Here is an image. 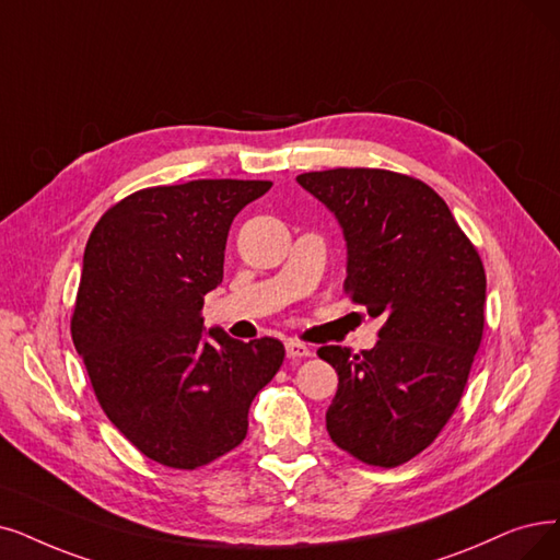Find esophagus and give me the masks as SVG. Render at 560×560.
Here are the masks:
<instances>
[{
    "label": "esophagus",
    "mask_w": 560,
    "mask_h": 560,
    "mask_svg": "<svg viewBox=\"0 0 560 560\" xmlns=\"http://www.w3.org/2000/svg\"><path fill=\"white\" fill-rule=\"evenodd\" d=\"M284 349H287V358H294V361H299V358L312 355V349L307 345L299 342V340H287Z\"/></svg>",
    "instance_id": "esophagus-1"
}]
</instances>
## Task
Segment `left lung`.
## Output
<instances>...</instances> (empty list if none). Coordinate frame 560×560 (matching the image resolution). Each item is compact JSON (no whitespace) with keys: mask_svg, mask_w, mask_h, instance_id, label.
<instances>
[{"mask_svg":"<svg viewBox=\"0 0 560 560\" xmlns=\"http://www.w3.org/2000/svg\"><path fill=\"white\" fill-rule=\"evenodd\" d=\"M299 186L340 222L345 292L382 317L370 351L322 347L338 372L326 430L372 466L405 464L455 413L485 326V268L448 205L413 176L338 167Z\"/></svg>","mask_w":560,"mask_h":560,"instance_id":"8db88e82","label":"left lung"}]
</instances>
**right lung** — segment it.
Listing matches in <instances>:
<instances>
[{
    "label": "right lung",
    "mask_w": 560,
    "mask_h": 560,
    "mask_svg": "<svg viewBox=\"0 0 560 560\" xmlns=\"http://www.w3.org/2000/svg\"><path fill=\"white\" fill-rule=\"evenodd\" d=\"M271 182L197 178L144 188L86 241L71 332L112 424L149 459L205 466L248 434L255 395L282 365L280 340L205 330L236 213Z\"/></svg>",
    "instance_id": "obj_1"
}]
</instances>
